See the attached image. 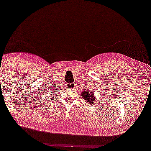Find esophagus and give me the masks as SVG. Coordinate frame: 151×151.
<instances>
[{
  "mask_svg": "<svg viewBox=\"0 0 151 151\" xmlns=\"http://www.w3.org/2000/svg\"><path fill=\"white\" fill-rule=\"evenodd\" d=\"M75 87V84L74 83H70V84H67V88H70V89H73Z\"/></svg>",
  "mask_w": 151,
  "mask_h": 151,
  "instance_id": "1",
  "label": "esophagus"
}]
</instances>
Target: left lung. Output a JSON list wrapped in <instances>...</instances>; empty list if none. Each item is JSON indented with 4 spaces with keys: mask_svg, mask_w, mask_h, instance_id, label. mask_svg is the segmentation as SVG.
<instances>
[{
    "mask_svg": "<svg viewBox=\"0 0 151 151\" xmlns=\"http://www.w3.org/2000/svg\"><path fill=\"white\" fill-rule=\"evenodd\" d=\"M82 97L87 101L88 103L93 104V102L95 103V97L93 96V93L89 91L88 90L82 92Z\"/></svg>",
    "mask_w": 151,
    "mask_h": 151,
    "instance_id": "obj_1",
    "label": "left lung"
}]
</instances>
